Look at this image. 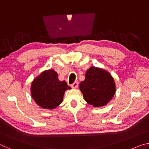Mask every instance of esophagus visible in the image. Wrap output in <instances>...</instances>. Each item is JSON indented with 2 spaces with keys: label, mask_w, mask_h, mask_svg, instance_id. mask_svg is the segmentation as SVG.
<instances>
[{
  "label": "esophagus",
  "mask_w": 149,
  "mask_h": 149,
  "mask_svg": "<svg viewBox=\"0 0 149 149\" xmlns=\"http://www.w3.org/2000/svg\"><path fill=\"white\" fill-rule=\"evenodd\" d=\"M71 86L72 88H74V89H76V88L78 87V83L77 81H75L74 83V84H72Z\"/></svg>",
  "instance_id": "34e87169"
}]
</instances>
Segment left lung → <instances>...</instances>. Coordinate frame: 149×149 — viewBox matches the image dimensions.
I'll return each mask as SVG.
<instances>
[{
    "label": "left lung",
    "instance_id": "obj_1",
    "mask_svg": "<svg viewBox=\"0 0 149 149\" xmlns=\"http://www.w3.org/2000/svg\"><path fill=\"white\" fill-rule=\"evenodd\" d=\"M79 89L88 104L93 107H101L114 97L116 85L109 72L92 66L87 70L85 80L79 84Z\"/></svg>",
    "mask_w": 149,
    "mask_h": 149
}]
</instances>
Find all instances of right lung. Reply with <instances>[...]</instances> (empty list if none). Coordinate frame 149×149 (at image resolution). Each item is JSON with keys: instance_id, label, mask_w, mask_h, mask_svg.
Returning <instances> with one entry per match:
<instances>
[{"instance_id": "right-lung-1", "label": "right lung", "mask_w": 149, "mask_h": 149, "mask_svg": "<svg viewBox=\"0 0 149 149\" xmlns=\"http://www.w3.org/2000/svg\"><path fill=\"white\" fill-rule=\"evenodd\" d=\"M71 87L65 81H60L54 70L42 72L33 81L31 94L33 99L44 109H54L62 102L64 93Z\"/></svg>"}]
</instances>
